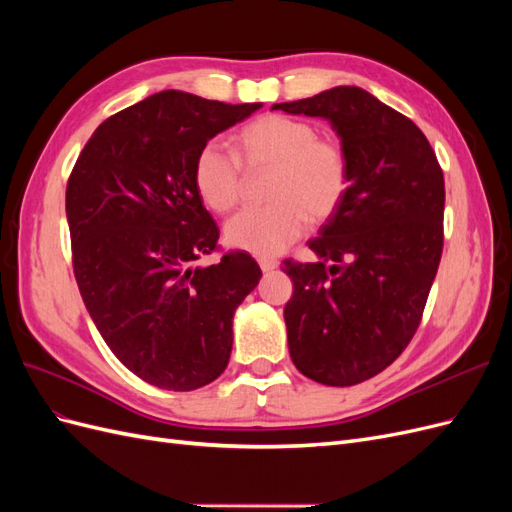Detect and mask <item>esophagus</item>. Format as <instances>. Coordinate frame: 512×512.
<instances>
[{"label": "esophagus", "mask_w": 512, "mask_h": 512, "mask_svg": "<svg viewBox=\"0 0 512 512\" xmlns=\"http://www.w3.org/2000/svg\"><path fill=\"white\" fill-rule=\"evenodd\" d=\"M258 265H260L262 273H271V271H275L277 267H280V262L273 260V258H258Z\"/></svg>", "instance_id": "obj_1"}]
</instances>
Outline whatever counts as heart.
Segmentation results:
<instances>
[{
    "label": "heart",
    "instance_id": "1",
    "mask_svg": "<svg viewBox=\"0 0 512 512\" xmlns=\"http://www.w3.org/2000/svg\"><path fill=\"white\" fill-rule=\"evenodd\" d=\"M237 151L250 170L273 168L267 185L271 205L245 209L226 224V243L254 256H277L297 241L307 222L322 224L342 207L350 185L344 149L303 119L265 115L237 136ZM194 185L203 203L228 213L243 194V170L232 153L207 143L194 162Z\"/></svg>",
    "mask_w": 512,
    "mask_h": 512
}]
</instances>
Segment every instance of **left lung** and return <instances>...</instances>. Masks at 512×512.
I'll return each mask as SVG.
<instances>
[{"instance_id":"1","label":"left lung","mask_w":512,"mask_h":512,"mask_svg":"<svg viewBox=\"0 0 512 512\" xmlns=\"http://www.w3.org/2000/svg\"><path fill=\"white\" fill-rule=\"evenodd\" d=\"M320 117L342 141L350 185L342 207L307 241L318 260H284L290 359L327 386L374 378L421 324L444 243V177L416 123L361 87L273 104Z\"/></svg>"}]
</instances>
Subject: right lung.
Returning a JSON list of instances; mask_svg holds the SVG:
<instances>
[{
	"label": "right lung",
	"instance_id": "obj_1",
	"mask_svg": "<svg viewBox=\"0 0 512 512\" xmlns=\"http://www.w3.org/2000/svg\"><path fill=\"white\" fill-rule=\"evenodd\" d=\"M260 106L160 91L100 123L68 179L87 312L117 359L158 389L194 391L222 374L232 318L262 277L245 252L196 265L220 228L194 185L198 151Z\"/></svg>",
	"mask_w": 512,
	"mask_h": 512
}]
</instances>
